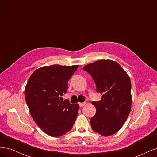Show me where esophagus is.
<instances>
[{
    "mask_svg": "<svg viewBox=\"0 0 157 157\" xmlns=\"http://www.w3.org/2000/svg\"><path fill=\"white\" fill-rule=\"evenodd\" d=\"M85 104H86V103H79V106L80 107H83V106H84V105Z\"/></svg>",
    "mask_w": 157,
    "mask_h": 157,
    "instance_id": "obj_1",
    "label": "esophagus"
}]
</instances>
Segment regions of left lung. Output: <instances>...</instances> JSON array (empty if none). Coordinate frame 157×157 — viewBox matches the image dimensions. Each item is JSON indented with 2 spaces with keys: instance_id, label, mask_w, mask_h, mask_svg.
Here are the masks:
<instances>
[{
  "instance_id": "1",
  "label": "left lung",
  "mask_w": 157,
  "mask_h": 157,
  "mask_svg": "<svg viewBox=\"0 0 157 157\" xmlns=\"http://www.w3.org/2000/svg\"><path fill=\"white\" fill-rule=\"evenodd\" d=\"M94 80L101 100L92 101L96 113L90 119L92 130L103 136L119 130L129 115L132 105L129 76L118 63L99 60L83 67Z\"/></svg>"
}]
</instances>
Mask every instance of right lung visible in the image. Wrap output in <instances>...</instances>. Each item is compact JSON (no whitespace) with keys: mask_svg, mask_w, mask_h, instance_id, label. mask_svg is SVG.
Wrapping results in <instances>:
<instances>
[{"mask_svg":"<svg viewBox=\"0 0 157 157\" xmlns=\"http://www.w3.org/2000/svg\"><path fill=\"white\" fill-rule=\"evenodd\" d=\"M78 67L46 66L34 71L27 83L25 97L31 115L50 136H63L72 129L75 122L79 105L71 104L68 99L60 101V97L67 92L68 80Z\"/></svg>","mask_w":157,"mask_h":157,"instance_id":"add662e5","label":"right lung"}]
</instances>
